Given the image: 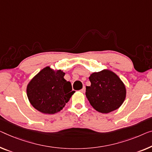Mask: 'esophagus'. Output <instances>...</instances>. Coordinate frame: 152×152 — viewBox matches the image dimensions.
I'll return each mask as SVG.
<instances>
[{
    "mask_svg": "<svg viewBox=\"0 0 152 152\" xmlns=\"http://www.w3.org/2000/svg\"><path fill=\"white\" fill-rule=\"evenodd\" d=\"M80 91L82 93H85V87H84L82 89L80 90Z\"/></svg>",
    "mask_w": 152,
    "mask_h": 152,
    "instance_id": "esophagus-1",
    "label": "esophagus"
}]
</instances>
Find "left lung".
<instances>
[{
	"instance_id": "left-lung-1",
	"label": "left lung",
	"mask_w": 152,
	"mask_h": 152,
	"mask_svg": "<svg viewBox=\"0 0 152 152\" xmlns=\"http://www.w3.org/2000/svg\"><path fill=\"white\" fill-rule=\"evenodd\" d=\"M91 86L86 87V96L97 111L108 113L117 109L126 98L124 84L110 70L93 73L89 76Z\"/></svg>"
}]
</instances>
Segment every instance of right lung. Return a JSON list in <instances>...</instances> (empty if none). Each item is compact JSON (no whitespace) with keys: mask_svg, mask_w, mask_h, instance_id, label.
Wrapping results in <instances>:
<instances>
[{"mask_svg":"<svg viewBox=\"0 0 152 152\" xmlns=\"http://www.w3.org/2000/svg\"><path fill=\"white\" fill-rule=\"evenodd\" d=\"M64 76L61 70L54 72L46 67L34 77L26 89L29 102L34 108L45 114H54L63 109L75 92Z\"/></svg>","mask_w":152,"mask_h":152,"instance_id":"add662e5","label":"right lung"}]
</instances>
